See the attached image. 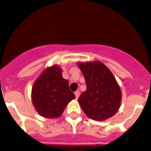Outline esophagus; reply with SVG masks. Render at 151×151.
<instances>
[{"label":"esophagus","instance_id":"1","mask_svg":"<svg viewBox=\"0 0 151 151\" xmlns=\"http://www.w3.org/2000/svg\"><path fill=\"white\" fill-rule=\"evenodd\" d=\"M74 95H75L76 99H78V98H79V96H80L79 91H75V92H74Z\"/></svg>","mask_w":151,"mask_h":151}]
</instances>
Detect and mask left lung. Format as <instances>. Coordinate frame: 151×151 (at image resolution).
I'll return each mask as SVG.
<instances>
[{
  "label": "left lung",
  "instance_id": "8db88e82",
  "mask_svg": "<svg viewBox=\"0 0 151 151\" xmlns=\"http://www.w3.org/2000/svg\"><path fill=\"white\" fill-rule=\"evenodd\" d=\"M84 74L87 90L78 99V103L88 118L104 121L119 111L122 91L109 68L100 61L78 63Z\"/></svg>",
  "mask_w": 151,
  "mask_h": 151
}]
</instances>
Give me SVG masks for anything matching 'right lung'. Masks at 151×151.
I'll list each match as a JSON object with an SVG mask.
<instances>
[{
	"label": "right lung",
	"mask_w": 151,
	"mask_h": 151,
	"mask_svg": "<svg viewBox=\"0 0 151 151\" xmlns=\"http://www.w3.org/2000/svg\"><path fill=\"white\" fill-rule=\"evenodd\" d=\"M57 65L47 67L35 80L32 89V101L35 110L45 118H58L75 95L69 89V82L63 78Z\"/></svg>",
	"instance_id": "1"
}]
</instances>
